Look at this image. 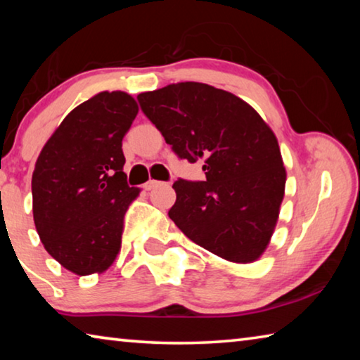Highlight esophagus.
<instances>
[{
  "label": "esophagus",
  "instance_id": "obj_1",
  "mask_svg": "<svg viewBox=\"0 0 360 360\" xmlns=\"http://www.w3.org/2000/svg\"><path fill=\"white\" fill-rule=\"evenodd\" d=\"M162 184V182L160 181H155V179H149L148 182H146V184H144V188H146V191H152V188H155L157 186H160Z\"/></svg>",
  "mask_w": 360,
  "mask_h": 360
}]
</instances>
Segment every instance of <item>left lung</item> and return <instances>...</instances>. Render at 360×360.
<instances>
[{
    "label": "left lung",
    "instance_id": "1",
    "mask_svg": "<svg viewBox=\"0 0 360 360\" xmlns=\"http://www.w3.org/2000/svg\"><path fill=\"white\" fill-rule=\"evenodd\" d=\"M143 112L179 158L203 160L206 181L178 179L168 216L188 240L235 264L265 252L275 231L285 168L275 133L238 96L202 82L138 95Z\"/></svg>",
    "mask_w": 360,
    "mask_h": 360
}]
</instances>
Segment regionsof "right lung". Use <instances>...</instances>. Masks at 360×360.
I'll list each match as a JSON object with an SVG mask.
<instances>
[{"label":"right lung","mask_w":360,"mask_h":360,"mask_svg":"<svg viewBox=\"0 0 360 360\" xmlns=\"http://www.w3.org/2000/svg\"><path fill=\"white\" fill-rule=\"evenodd\" d=\"M136 114L131 95L96 94L66 115L36 160V230L46 251L75 275H100L120 251L125 212L141 192L127 184L122 150Z\"/></svg>","instance_id":"1"}]
</instances>
